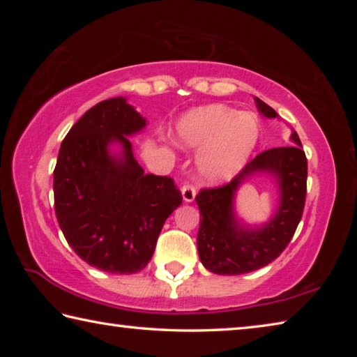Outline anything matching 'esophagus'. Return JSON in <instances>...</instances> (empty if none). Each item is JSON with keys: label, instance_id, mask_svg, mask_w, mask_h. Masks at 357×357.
<instances>
[{"label": "esophagus", "instance_id": "obj_1", "mask_svg": "<svg viewBox=\"0 0 357 357\" xmlns=\"http://www.w3.org/2000/svg\"><path fill=\"white\" fill-rule=\"evenodd\" d=\"M181 193H183V198H184V202H185V203H190V202L195 200L197 190H195V187H193L192 184L185 183L183 187H181Z\"/></svg>", "mask_w": 357, "mask_h": 357}]
</instances>
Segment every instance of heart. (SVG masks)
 <instances>
[{
  "label": "heart",
  "mask_w": 357,
  "mask_h": 357,
  "mask_svg": "<svg viewBox=\"0 0 357 357\" xmlns=\"http://www.w3.org/2000/svg\"><path fill=\"white\" fill-rule=\"evenodd\" d=\"M259 130L255 114L208 105L179 119L176 138L181 146L202 149L197 157L198 174L214 184L234 176L245 165L257 146Z\"/></svg>",
  "instance_id": "heart-1"
}]
</instances>
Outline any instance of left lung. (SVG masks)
Masks as SVG:
<instances>
[{
	"label": "left lung",
	"mask_w": 357,
	"mask_h": 357,
	"mask_svg": "<svg viewBox=\"0 0 357 357\" xmlns=\"http://www.w3.org/2000/svg\"><path fill=\"white\" fill-rule=\"evenodd\" d=\"M259 113L277 118L274 108L255 98ZM296 144L271 148L252 159L229 183L214 189H202L195 197L200 209L197 234L198 255L204 268L220 275L252 273L273 263L285 250L298 228L307 193V157L296 132ZM257 172L276 176L281 189V204L268 224L259 229L240 225L234 215L232 202L237 187Z\"/></svg>",
	"instance_id": "left-lung-1"
}]
</instances>
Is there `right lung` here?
<instances>
[{
    "instance_id": "1",
    "label": "right lung",
    "mask_w": 357,
    "mask_h": 357,
    "mask_svg": "<svg viewBox=\"0 0 357 357\" xmlns=\"http://www.w3.org/2000/svg\"><path fill=\"white\" fill-rule=\"evenodd\" d=\"M146 126L126 98L102 100L72 126L59 148L53 193L66 241L83 261L112 274L149 263L183 195L170 176L144 173L128 137ZM121 144V154L107 146Z\"/></svg>"
}]
</instances>
